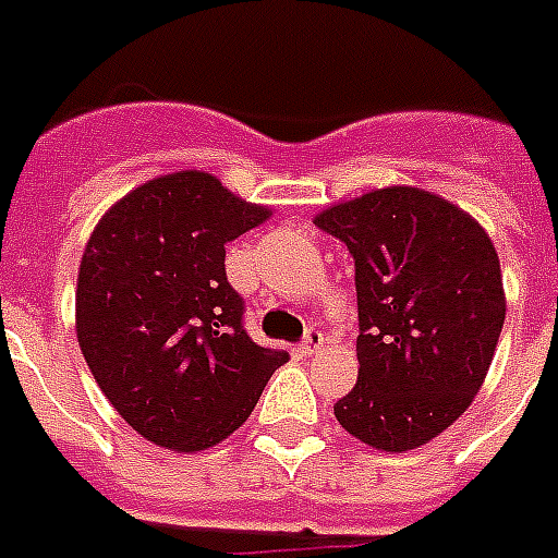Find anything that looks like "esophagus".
<instances>
[{
  "label": "esophagus",
  "mask_w": 558,
  "mask_h": 558,
  "mask_svg": "<svg viewBox=\"0 0 558 558\" xmlns=\"http://www.w3.org/2000/svg\"><path fill=\"white\" fill-rule=\"evenodd\" d=\"M320 347H324V332H320V329H310L301 343V352L303 355H318Z\"/></svg>",
  "instance_id": "1"
}]
</instances>
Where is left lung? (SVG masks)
Returning <instances> with one entry per match:
<instances>
[{"instance_id":"8db88e82","label":"left lung","mask_w":558,"mask_h":558,"mask_svg":"<svg viewBox=\"0 0 558 558\" xmlns=\"http://www.w3.org/2000/svg\"><path fill=\"white\" fill-rule=\"evenodd\" d=\"M355 260L357 384L335 404L381 452L433 441L473 404L505 326L490 234L456 203L387 185L315 215Z\"/></svg>"}]
</instances>
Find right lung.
Segmentation results:
<instances>
[{
  "mask_svg": "<svg viewBox=\"0 0 558 558\" xmlns=\"http://www.w3.org/2000/svg\"><path fill=\"white\" fill-rule=\"evenodd\" d=\"M271 217L206 171L154 177L99 217L76 278V341L143 438L197 452L252 415L287 352L243 329L226 243Z\"/></svg>",
  "mask_w": 558,
  "mask_h": 558,
  "instance_id": "obj_1",
  "label": "right lung"
}]
</instances>
